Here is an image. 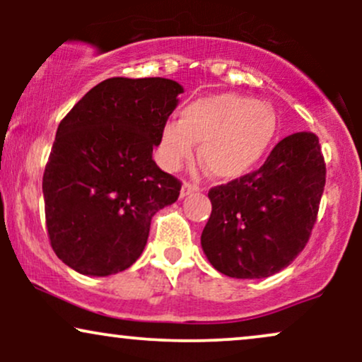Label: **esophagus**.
Segmentation results:
<instances>
[{
  "label": "esophagus",
  "mask_w": 362,
  "mask_h": 362,
  "mask_svg": "<svg viewBox=\"0 0 362 362\" xmlns=\"http://www.w3.org/2000/svg\"><path fill=\"white\" fill-rule=\"evenodd\" d=\"M199 185L195 184H190V182H185L184 185H182V190H180V197H185V195L189 194H194V192H199Z\"/></svg>",
  "instance_id": "34e87169"
}]
</instances>
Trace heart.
Listing matches in <instances>:
<instances>
[{
	"label": "heart",
	"mask_w": 362,
	"mask_h": 362,
	"mask_svg": "<svg viewBox=\"0 0 362 362\" xmlns=\"http://www.w3.org/2000/svg\"><path fill=\"white\" fill-rule=\"evenodd\" d=\"M276 114L267 103L235 93H216L190 102L178 122L161 131V155L170 170L194 156L214 178L236 180L260 165L276 136Z\"/></svg>",
	"instance_id": "obj_1"
}]
</instances>
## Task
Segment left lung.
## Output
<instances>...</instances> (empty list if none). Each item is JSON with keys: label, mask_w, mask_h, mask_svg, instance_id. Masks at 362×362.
I'll list each match as a JSON object with an SVG mask.
<instances>
[{"label": "left lung", "mask_w": 362, "mask_h": 362, "mask_svg": "<svg viewBox=\"0 0 362 362\" xmlns=\"http://www.w3.org/2000/svg\"><path fill=\"white\" fill-rule=\"evenodd\" d=\"M325 173L317 136L296 132L279 141L259 170L211 189L213 211L201 236L211 265L236 279L288 267L310 240Z\"/></svg>", "instance_id": "8db88e82"}]
</instances>
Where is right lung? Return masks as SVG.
Masks as SVG:
<instances>
[{
	"label": "right lung",
	"instance_id": "1",
	"mask_svg": "<svg viewBox=\"0 0 362 362\" xmlns=\"http://www.w3.org/2000/svg\"><path fill=\"white\" fill-rule=\"evenodd\" d=\"M182 85L167 78H109L61 120L42 178L52 250L83 276L131 267L158 211L182 184L153 160Z\"/></svg>",
	"mask_w": 362,
	"mask_h": 362
}]
</instances>
